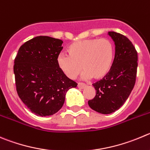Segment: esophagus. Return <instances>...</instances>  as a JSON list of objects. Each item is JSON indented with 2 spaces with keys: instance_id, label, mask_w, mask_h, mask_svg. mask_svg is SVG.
<instances>
[{
  "instance_id": "obj_1",
  "label": "esophagus",
  "mask_w": 150,
  "mask_h": 150,
  "mask_svg": "<svg viewBox=\"0 0 150 150\" xmlns=\"http://www.w3.org/2000/svg\"><path fill=\"white\" fill-rule=\"evenodd\" d=\"M86 85L83 83H78V87L80 89H83L84 87H86Z\"/></svg>"
}]
</instances>
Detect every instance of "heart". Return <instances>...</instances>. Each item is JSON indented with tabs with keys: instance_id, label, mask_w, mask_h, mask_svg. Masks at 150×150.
Wrapping results in <instances>:
<instances>
[{
	"instance_id": "b5f03b06",
	"label": "heart",
	"mask_w": 150,
	"mask_h": 150,
	"mask_svg": "<svg viewBox=\"0 0 150 150\" xmlns=\"http://www.w3.org/2000/svg\"><path fill=\"white\" fill-rule=\"evenodd\" d=\"M67 52L69 55L58 56V64L70 79H75L83 68V78L100 80L108 75L114 62V45L107 38L78 40L69 46Z\"/></svg>"
}]
</instances>
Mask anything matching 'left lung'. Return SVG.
<instances>
[{"label": "left lung", "mask_w": 150, "mask_h": 150, "mask_svg": "<svg viewBox=\"0 0 150 150\" xmlns=\"http://www.w3.org/2000/svg\"><path fill=\"white\" fill-rule=\"evenodd\" d=\"M115 45V54L111 70L105 78L93 83L96 96L88 101L95 111L110 114L127 100L136 81L138 52L132 43L124 35L109 32Z\"/></svg>", "instance_id": "8db88e82"}]
</instances>
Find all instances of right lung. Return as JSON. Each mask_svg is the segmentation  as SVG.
<instances>
[{
    "label": "right lung",
    "instance_id": "1",
    "mask_svg": "<svg viewBox=\"0 0 150 150\" xmlns=\"http://www.w3.org/2000/svg\"><path fill=\"white\" fill-rule=\"evenodd\" d=\"M62 43L60 39L38 36L23 43L15 58L18 95L37 115L50 116L59 111L67 91L78 85L58 67Z\"/></svg>",
    "mask_w": 150,
    "mask_h": 150
}]
</instances>
